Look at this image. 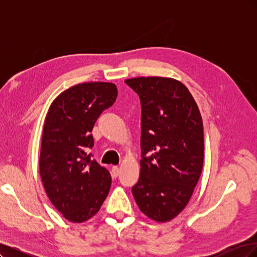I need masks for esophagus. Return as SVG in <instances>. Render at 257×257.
<instances>
[{"instance_id": "1", "label": "esophagus", "mask_w": 257, "mask_h": 257, "mask_svg": "<svg viewBox=\"0 0 257 257\" xmlns=\"http://www.w3.org/2000/svg\"><path fill=\"white\" fill-rule=\"evenodd\" d=\"M119 173H120V169H119L118 166H113V167L111 168V175H112L113 178L118 177V176H119Z\"/></svg>"}]
</instances>
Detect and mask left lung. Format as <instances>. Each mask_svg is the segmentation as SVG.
I'll list each match as a JSON object with an SVG mask.
<instances>
[{
    "instance_id": "left-lung-1",
    "label": "left lung",
    "mask_w": 257,
    "mask_h": 257,
    "mask_svg": "<svg viewBox=\"0 0 257 257\" xmlns=\"http://www.w3.org/2000/svg\"><path fill=\"white\" fill-rule=\"evenodd\" d=\"M125 83L142 104L141 176L132 193L149 219L168 222L188 205L203 170V120L180 81L137 77Z\"/></svg>"
}]
</instances>
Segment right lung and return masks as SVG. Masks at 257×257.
Listing matches in <instances>:
<instances>
[{
  "instance_id": "obj_1",
  "label": "right lung",
  "mask_w": 257,
  "mask_h": 257,
  "mask_svg": "<svg viewBox=\"0 0 257 257\" xmlns=\"http://www.w3.org/2000/svg\"><path fill=\"white\" fill-rule=\"evenodd\" d=\"M118 90L110 82H83L62 92L44 124L40 173L46 193L66 220L82 223L96 214L111 185L109 172L91 159V132Z\"/></svg>"
}]
</instances>
